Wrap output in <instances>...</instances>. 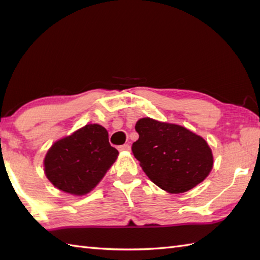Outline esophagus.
Instances as JSON below:
<instances>
[{
  "instance_id": "34e87169",
  "label": "esophagus",
  "mask_w": 260,
  "mask_h": 260,
  "mask_svg": "<svg viewBox=\"0 0 260 260\" xmlns=\"http://www.w3.org/2000/svg\"><path fill=\"white\" fill-rule=\"evenodd\" d=\"M129 150H131V146L128 144H124V145L118 146V151H129Z\"/></svg>"
}]
</instances>
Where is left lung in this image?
Wrapping results in <instances>:
<instances>
[{"label":"left lung","instance_id":"obj_1","mask_svg":"<svg viewBox=\"0 0 260 260\" xmlns=\"http://www.w3.org/2000/svg\"><path fill=\"white\" fill-rule=\"evenodd\" d=\"M132 152L150 180L170 193L189 191L209 175L212 152L202 137L184 127L152 118L137 121Z\"/></svg>","mask_w":260,"mask_h":260}]
</instances>
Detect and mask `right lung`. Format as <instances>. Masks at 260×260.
I'll return each mask as SVG.
<instances>
[{"label": "right lung", "mask_w": 260, "mask_h": 260, "mask_svg": "<svg viewBox=\"0 0 260 260\" xmlns=\"http://www.w3.org/2000/svg\"><path fill=\"white\" fill-rule=\"evenodd\" d=\"M117 155L106 128L86 125L51 146L45 158L46 175L59 190L84 196L99 183Z\"/></svg>", "instance_id": "right-lung-1"}]
</instances>
